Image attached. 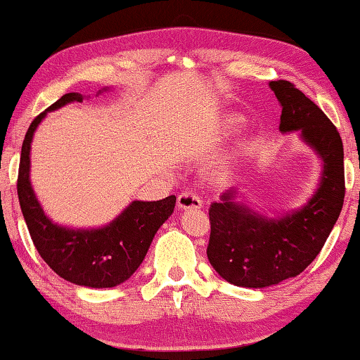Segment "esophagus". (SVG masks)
I'll return each instance as SVG.
<instances>
[{"label": "esophagus", "instance_id": "1", "mask_svg": "<svg viewBox=\"0 0 360 360\" xmlns=\"http://www.w3.org/2000/svg\"><path fill=\"white\" fill-rule=\"evenodd\" d=\"M176 203H178V208L181 210L202 208V198L198 197V193H193V192H182Z\"/></svg>", "mask_w": 360, "mask_h": 360}]
</instances>
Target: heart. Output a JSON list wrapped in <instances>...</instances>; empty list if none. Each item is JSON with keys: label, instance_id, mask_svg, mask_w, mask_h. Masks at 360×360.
<instances>
[{"label": "heart", "instance_id": "1", "mask_svg": "<svg viewBox=\"0 0 360 360\" xmlns=\"http://www.w3.org/2000/svg\"><path fill=\"white\" fill-rule=\"evenodd\" d=\"M230 124H231V125H235V124H238V119H231V120H230Z\"/></svg>", "mask_w": 360, "mask_h": 360}]
</instances>
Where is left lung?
Wrapping results in <instances>:
<instances>
[{
	"instance_id": "obj_1",
	"label": "left lung",
	"mask_w": 360,
	"mask_h": 360,
	"mask_svg": "<svg viewBox=\"0 0 360 360\" xmlns=\"http://www.w3.org/2000/svg\"><path fill=\"white\" fill-rule=\"evenodd\" d=\"M281 103L283 133L300 130L324 162L318 192L307 206L279 219H266L235 202L236 191L222 195L210 208V245L212 268L241 288H266L294 278L321 252L343 208V141L319 106L289 81H271Z\"/></svg>"
}]
</instances>
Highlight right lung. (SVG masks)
Listing matches in <instances>:
<instances>
[{
	"label": "right lung",
	"instance_id": "add662e5",
	"mask_svg": "<svg viewBox=\"0 0 360 360\" xmlns=\"http://www.w3.org/2000/svg\"><path fill=\"white\" fill-rule=\"evenodd\" d=\"M72 101L81 103L82 95H63L36 115L28 127L22 144L17 193L34 248L60 278L87 288H114L127 281L141 265L157 230L173 214L176 197L133 202L115 221L96 230H70L53 224L44 214L30 184V144L46 112Z\"/></svg>",
	"mask_w": 360,
	"mask_h": 360
}]
</instances>
